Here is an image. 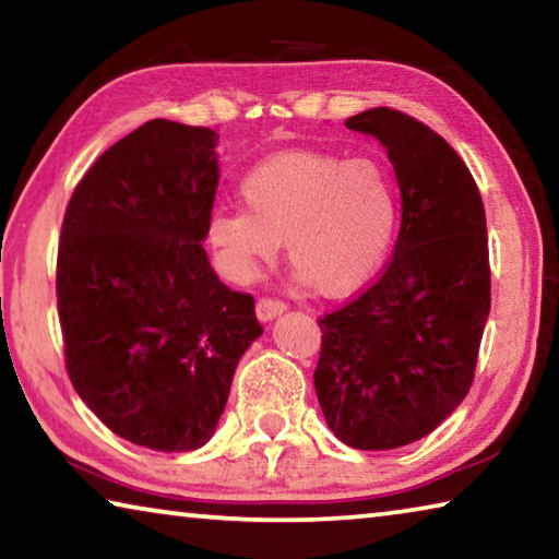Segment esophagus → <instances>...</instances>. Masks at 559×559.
I'll use <instances>...</instances> for the list:
<instances>
[{"label":"esophagus","instance_id":"34e87169","mask_svg":"<svg viewBox=\"0 0 559 559\" xmlns=\"http://www.w3.org/2000/svg\"><path fill=\"white\" fill-rule=\"evenodd\" d=\"M288 306L283 300H273V298H261L257 302V318L261 320V323H269V320L278 318L281 313H286Z\"/></svg>","mask_w":559,"mask_h":559}]
</instances>
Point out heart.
Wrapping results in <instances>:
<instances>
[{"mask_svg":"<svg viewBox=\"0 0 559 559\" xmlns=\"http://www.w3.org/2000/svg\"><path fill=\"white\" fill-rule=\"evenodd\" d=\"M243 210H219L210 241L234 281L249 283L286 243L290 266L328 298L349 296L390 253L400 194L374 157L283 153L253 167L241 182Z\"/></svg>","mask_w":559,"mask_h":559,"instance_id":"b5f03b06","label":"heart"}]
</instances>
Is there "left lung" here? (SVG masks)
I'll return each mask as SVG.
<instances>
[{
    "mask_svg": "<svg viewBox=\"0 0 559 559\" xmlns=\"http://www.w3.org/2000/svg\"><path fill=\"white\" fill-rule=\"evenodd\" d=\"M345 126L384 145L402 194L394 257L357 300L320 320L316 394L359 451L427 437L468 394L490 313L486 212L447 140L392 108Z\"/></svg>",
    "mask_w": 559,
    "mask_h": 559,
    "instance_id": "1",
    "label": "left lung"
}]
</instances>
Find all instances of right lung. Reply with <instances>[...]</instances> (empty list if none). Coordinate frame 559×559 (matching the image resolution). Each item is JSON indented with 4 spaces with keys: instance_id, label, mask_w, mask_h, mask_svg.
Instances as JSON below:
<instances>
[{
    "instance_id": "1",
    "label": "right lung",
    "mask_w": 559,
    "mask_h": 559,
    "mask_svg": "<svg viewBox=\"0 0 559 559\" xmlns=\"http://www.w3.org/2000/svg\"><path fill=\"white\" fill-rule=\"evenodd\" d=\"M216 135L150 120L103 153L63 216L66 370L106 427L182 453L214 437L234 370L263 328L202 241L219 185Z\"/></svg>"
}]
</instances>
